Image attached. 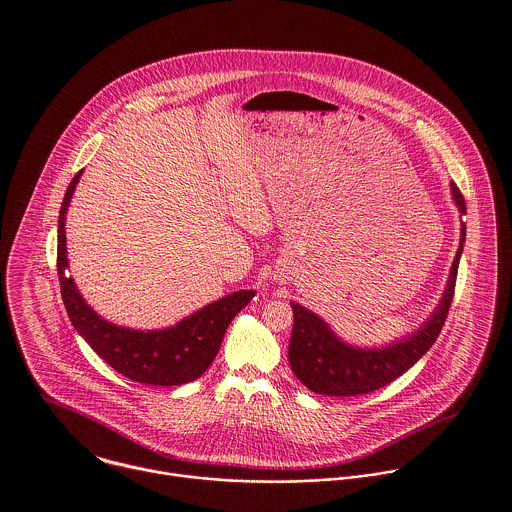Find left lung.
I'll return each mask as SVG.
<instances>
[{
	"instance_id": "8db88e82",
	"label": "left lung",
	"mask_w": 512,
	"mask_h": 512,
	"mask_svg": "<svg viewBox=\"0 0 512 512\" xmlns=\"http://www.w3.org/2000/svg\"><path fill=\"white\" fill-rule=\"evenodd\" d=\"M452 196L459 212L465 214L463 194L454 182ZM463 243L465 224H461L459 249L455 253L450 281L438 308L418 332L393 345L381 349H361L347 345L328 328L320 316L296 302H290L294 312V326L288 345V361L298 381L318 395L359 397L393 383L404 371H408L434 345L444 328L454 300L455 279Z\"/></svg>"
}]
</instances>
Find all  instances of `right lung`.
<instances>
[{"mask_svg": "<svg viewBox=\"0 0 512 512\" xmlns=\"http://www.w3.org/2000/svg\"><path fill=\"white\" fill-rule=\"evenodd\" d=\"M80 174L70 180L58 214V281L72 326L110 367L135 383L174 387L198 379L218 355L233 316L247 306L255 290H237L165 330L139 332L106 322L64 273L68 267L64 220Z\"/></svg>", "mask_w": 512, "mask_h": 512, "instance_id": "add662e5", "label": "right lung"}]
</instances>
